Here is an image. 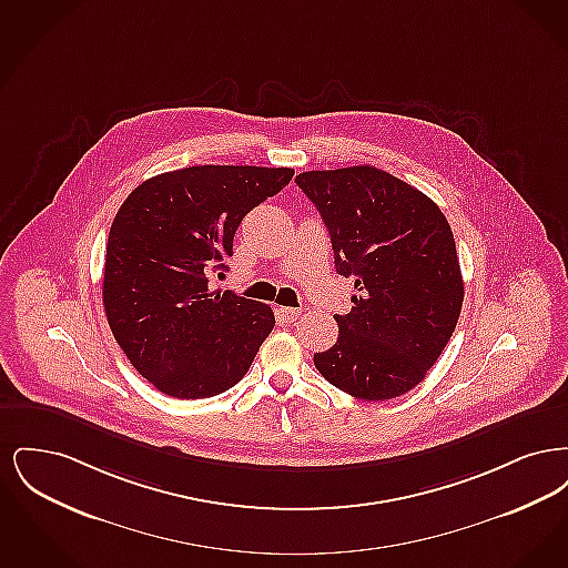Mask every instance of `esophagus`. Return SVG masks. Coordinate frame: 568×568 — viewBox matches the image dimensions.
Wrapping results in <instances>:
<instances>
[{"label":"esophagus","instance_id":"34e87169","mask_svg":"<svg viewBox=\"0 0 568 568\" xmlns=\"http://www.w3.org/2000/svg\"><path fill=\"white\" fill-rule=\"evenodd\" d=\"M278 313H281V317H283L287 324H294L297 317L302 315L300 308H292V306H283V308H278Z\"/></svg>","mask_w":568,"mask_h":568}]
</instances>
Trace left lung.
Listing matches in <instances>:
<instances>
[{
  "label": "left lung",
  "mask_w": 568,
  "mask_h": 568,
  "mask_svg": "<svg viewBox=\"0 0 568 568\" xmlns=\"http://www.w3.org/2000/svg\"><path fill=\"white\" fill-rule=\"evenodd\" d=\"M297 187L329 232L336 272L357 296L334 315L338 341L315 368L359 400H392L422 383L458 324L464 283L454 232L433 200L373 165L311 170Z\"/></svg>",
  "instance_id": "8db88e82"
}]
</instances>
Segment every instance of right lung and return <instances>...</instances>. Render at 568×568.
I'll use <instances>...</instances> for the list:
<instances>
[{
	"label": "right lung",
	"mask_w": 568,
	"mask_h": 568,
	"mask_svg": "<svg viewBox=\"0 0 568 568\" xmlns=\"http://www.w3.org/2000/svg\"><path fill=\"white\" fill-rule=\"evenodd\" d=\"M292 168L191 165L138 185L110 225L104 311L135 371L172 398L234 387L274 327L271 306L211 292L244 215L283 190Z\"/></svg>",
	"instance_id": "1"
}]
</instances>
